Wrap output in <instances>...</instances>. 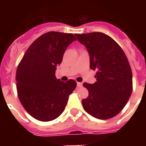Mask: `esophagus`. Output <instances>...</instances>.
<instances>
[{
  "label": "esophagus",
  "instance_id": "esophagus-1",
  "mask_svg": "<svg viewBox=\"0 0 146 146\" xmlns=\"http://www.w3.org/2000/svg\"><path fill=\"white\" fill-rule=\"evenodd\" d=\"M77 86L78 87H82V82H77Z\"/></svg>",
  "mask_w": 146,
  "mask_h": 146
}]
</instances>
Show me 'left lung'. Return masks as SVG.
Wrapping results in <instances>:
<instances>
[{"label": "left lung", "mask_w": 146, "mask_h": 146, "mask_svg": "<svg viewBox=\"0 0 146 146\" xmlns=\"http://www.w3.org/2000/svg\"><path fill=\"white\" fill-rule=\"evenodd\" d=\"M86 46L90 69L96 70V82L83 83L89 96L82 99L87 113L100 120H107L124 108L133 91V75L123 50L110 36L102 33L76 34Z\"/></svg>", "instance_id": "1"}]
</instances>
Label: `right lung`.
Listing matches in <instances>:
<instances>
[{
	"mask_svg": "<svg viewBox=\"0 0 146 146\" xmlns=\"http://www.w3.org/2000/svg\"><path fill=\"white\" fill-rule=\"evenodd\" d=\"M76 40L70 33H44L29 47L17 67L19 101L36 120L47 122L58 117L76 87L74 80L62 82L55 76L66 48Z\"/></svg>",
	"mask_w": 146,
	"mask_h": 146,
	"instance_id": "obj_1",
	"label": "right lung"
}]
</instances>
